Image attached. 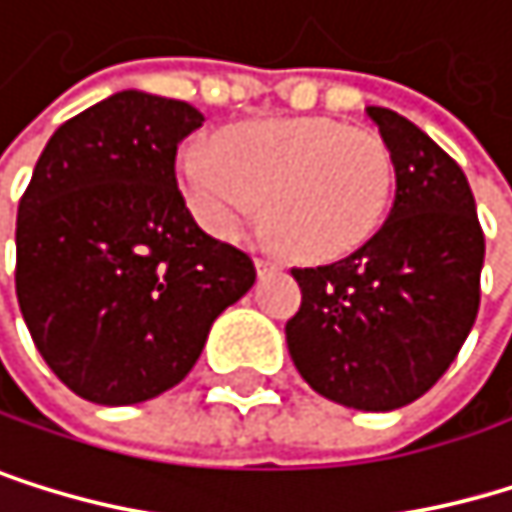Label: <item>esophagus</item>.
<instances>
[{"instance_id": "esophagus-1", "label": "esophagus", "mask_w": 512, "mask_h": 512, "mask_svg": "<svg viewBox=\"0 0 512 512\" xmlns=\"http://www.w3.org/2000/svg\"><path fill=\"white\" fill-rule=\"evenodd\" d=\"M253 265H256V274H259V277H262V274H271V271H277V268H280V265H277V262H271V259H256Z\"/></svg>"}]
</instances>
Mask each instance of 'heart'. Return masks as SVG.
I'll use <instances>...</instances> for the list:
<instances>
[{"instance_id": "heart-1", "label": "heart", "mask_w": 512, "mask_h": 512, "mask_svg": "<svg viewBox=\"0 0 512 512\" xmlns=\"http://www.w3.org/2000/svg\"><path fill=\"white\" fill-rule=\"evenodd\" d=\"M218 149L186 143L176 180L195 222L235 238L259 216L293 256L339 259L366 244L394 192V164L372 131L326 118H280L232 127Z\"/></svg>"}]
</instances>
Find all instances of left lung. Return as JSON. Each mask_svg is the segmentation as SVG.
I'll use <instances>...</instances> for the list:
<instances>
[{"label":"left lung","mask_w":512,"mask_h":512,"mask_svg":"<svg viewBox=\"0 0 512 512\" xmlns=\"http://www.w3.org/2000/svg\"><path fill=\"white\" fill-rule=\"evenodd\" d=\"M366 115L397 176L391 216L357 253L293 268L302 305L287 348L320 397L391 412L437 385L470 336L485 238L464 170L403 115Z\"/></svg>","instance_id":"left-lung-1"}]
</instances>
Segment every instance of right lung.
I'll return each instance as SVG.
<instances>
[{"label": "right lung", "mask_w": 512, "mask_h": 512, "mask_svg": "<svg viewBox=\"0 0 512 512\" xmlns=\"http://www.w3.org/2000/svg\"><path fill=\"white\" fill-rule=\"evenodd\" d=\"M183 103L118 91L60 124L17 207V302L63 385L100 406L152 400L192 372L213 320L256 280L176 189Z\"/></svg>", "instance_id": "add662e5"}]
</instances>
